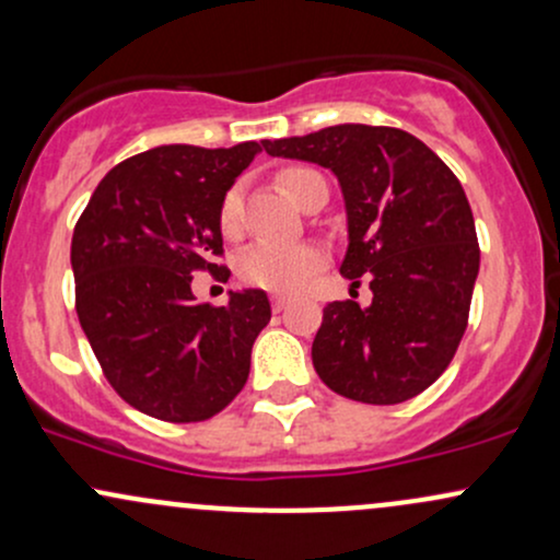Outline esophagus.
I'll use <instances>...</instances> for the list:
<instances>
[{"label": "esophagus", "mask_w": 560, "mask_h": 560, "mask_svg": "<svg viewBox=\"0 0 560 560\" xmlns=\"http://www.w3.org/2000/svg\"><path fill=\"white\" fill-rule=\"evenodd\" d=\"M271 302H273V311H276V313H281V311H284V307H287L289 298H287V294H273Z\"/></svg>", "instance_id": "esophagus-1"}]
</instances>
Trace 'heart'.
I'll use <instances>...</instances> for the list:
<instances>
[{
  "label": "heart",
  "mask_w": 560,
  "mask_h": 560,
  "mask_svg": "<svg viewBox=\"0 0 560 560\" xmlns=\"http://www.w3.org/2000/svg\"><path fill=\"white\" fill-rule=\"evenodd\" d=\"M307 168H287L281 171V186L289 197L298 202L302 182H305ZM240 226V189H231L223 197L221 205V229L223 234H234ZM324 266V253L316 244H273V242H260L253 244L247 253L240 258V273L249 284L273 289V292H298L305 287V281L311 279L318 268Z\"/></svg>",
  "instance_id": "b5f03b06"
}]
</instances>
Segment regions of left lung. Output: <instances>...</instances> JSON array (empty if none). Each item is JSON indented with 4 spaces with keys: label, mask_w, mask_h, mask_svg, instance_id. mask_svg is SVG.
<instances>
[{
    "label": "left lung",
    "mask_w": 560,
    "mask_h": 560,
    "mask_svg": "<svg viewBox=\"0 0 560 560\" xmlns=\"http://www.w3.org/2000/svg\"><path fill=\"white\" fill-rule=\"evenodd\" d=\"M262 147L337 176L347 215L339 271L352 284L365 276L374 292L365 307H324L311 350L318 376L358 402L410 400L440 378L466 331L479 244L464 186L400 128L339 124Z\"/></svg>",
    "instance_id": "obj_1"
}]
</instances>
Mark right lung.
<instances>
[{"instance_id": "obj_1", "label": "right lung", "mask_w": 560, "mask_h": 560, "mask_svg": "<svg viewBox=\"0 0 560 560\" xmlns=\"http://www.w3.org/2000/svg\"><path fill=\"white\" fill-rule=\"evenodd\" d=\"M258 152V141L152 147L115 165L75 223L81 329L115 392L152 419H210L249 376V352L271 320L268 294L236 289L213 307L191 279L221 268L223 197Z\"/></svg>"}]
</instances>
